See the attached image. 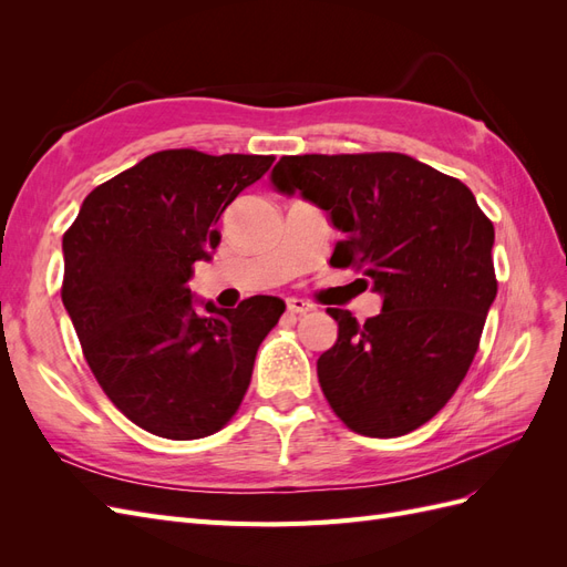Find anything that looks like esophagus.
Masks as SVG:
<instances>
[{"mask_svg":"<svg viewBox=\"0 0 567 567\" xmlns=\"http://www.w3.org/2000/svg\"><path fill=\"white\" fill-rule=\"evenodd\" d=\"M286 307H288V312H290V315H307V312H312V310H315V305H312V302H307V300H302V298H288Z\"/></svg>","mask_w":567,"mask_h":567,"instance_id":"34e87169","label":"esophagus"}]
</instances>
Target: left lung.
Masks as SVG:
<instances>
[{
	"instance_id": "obj_1",
	"label": "left lung",
	"mask_w": 567,
	"mask_h": 567,
	"mask_svg": "<svg viewBox=\"0 0 567 567\" xmlns=\"http://www.w3.org/2000/svg\"><path fill=\"white\" fill-rule=\"evenodd\" d=\"M269 179L326 210L342 234L331 265L362 271L383 298L364 323L326 310L338 321L336 346L317 362L326 400L359 435L416 431L477 352L496 298L492 221L466 184L404 153L284 156Z\"/></svg>"
}]
</instances>
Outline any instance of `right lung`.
Here are the masks:
<instances>
[{"label": "right lung", "instance_id": "add662e5", "mask_svg": "<svg viewBox=\"0 0 567 567\" xmlns=\"http://www.w3.org/2000/svg\"><path fill=\"white\" fill-rule=\"evenodd\" d=\"M271 156L158 151L96 186L63 236L61 298L99 385L123 414L167 440L217 433L250 385L284 300L236 310L188 288L219 246L217 221Z\"/></svg>", "mask_w": 567, "mask_h": 567}]
</instances>
